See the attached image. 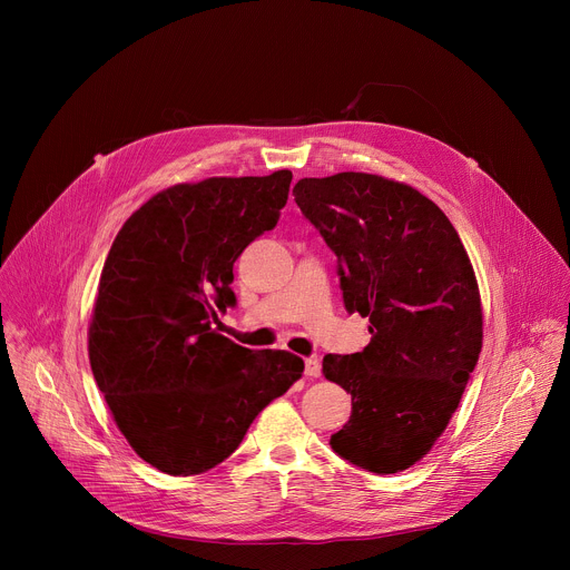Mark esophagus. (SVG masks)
Segmentation results:
<instances>
[{
	"label": "esophagus",
	"mask_w": 570,
	"mask_h": 570,
	"mask_svg": "<svg viewBox=\"0 0 570 570\" xmlns=\"http://www.w3.org/2000/svg\"><path fill=\"white\" fill-rule=\"evenodd\" d=\"M320 372H322V365H320V358L317 356H308L306 361H304V374L306 376H320Z\"/></svg>",
	"instance_id": "34e87169"
}]
</instances>
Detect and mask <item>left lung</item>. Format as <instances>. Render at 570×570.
<instances>
[{"label":"left lung","instance_id":"8db88e82","mask_svg":"<svg viewBox=\"0 0 570 570\" xmlns=\"http://www.w3.org/2000/svg\"><path fill=\"white\" fill-rule=\"evenodd\" d=\"M304 218L338 259L343 302L372 341L327 354L322 372L352 394L332 449L372 473H396L444 433L482 347V308L462 240L417 189L370 174L304 178Z\"/></svg>","mask_w":570,"mask_h":570}]
</instances>
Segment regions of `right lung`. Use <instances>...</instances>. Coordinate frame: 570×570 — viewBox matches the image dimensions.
<instances>
[{
  "label": "right lung",
  "instance_id": "obj_1",
  "mask_svg": "<svg viewBox=\"0 0 570 570\" xmlns=\"http://www.w3.org/2000/svg\"><path fill=\"white\" fill-rule=\"evenodd\" d=\"M293 174L209 178L155 194L119 229L90 324V365L112 417L150 466L196 475L229 458L304 372L284 350L220 336L234 262L279 220Z\"/></svg>",
  "mask_w": 570,
  "mask_h": 570
}]
</instances>
